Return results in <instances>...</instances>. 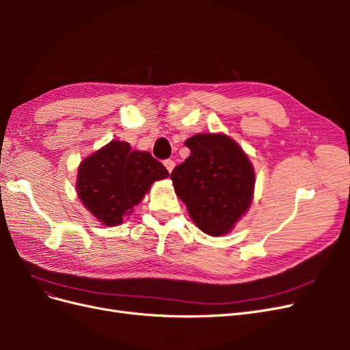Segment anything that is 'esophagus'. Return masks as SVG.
<instances>
[{"instance_id": "1", "label": "esophagus", "mask_w": 350, "mask_h": 350, "mask_svg": "<svg viewBox=\"0 0 350 350\" xmlns=\"http://www.w3.org/2000/svg\"><path fill=\"white\" fill-rule=\"evenodd\" d=\"M163 165H165V167L167 169V172L171 174L172 172V169L175 167V162L172 161V159H166V161L163 162Z\"/></svg>"}]
</instances>
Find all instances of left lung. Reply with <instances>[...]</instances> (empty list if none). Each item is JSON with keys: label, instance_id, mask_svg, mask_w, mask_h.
Masks as SVG:
<instances>
[{"label": "left lung", "instance_id": "1", "mask_svg": "<svg viewBox=\"0 0 350 350\" xmlns=\"http://www.w3.org/2000/svg\"><path fill=\"white\" fill-rule=\"evenodd\" d=\"M185 146L191 153L171 172L175 191L201 230L225 235L251 204L252 165L225 134H196Z\"/></svg>", "mask_w": 350, "mask_h": 350}]
</instances>
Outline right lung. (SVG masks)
<instances>
[{
    "instance_id": "right-lung-1",
    "label": "right lung",
    "mask_w": 350,
    "mask_h": 350,
    "mask_svg": "<svg viewBox=\"0 0 350 350\" xmlns=\"http://www.w3.org/2000/svg\"><path fill=\"white\" fill-rule=\"evenodd\" d=\"M167 175L149 152L131 150L126 142L112 140L81 162L77 193L94 217L115 226L122 224L154 181Z\"/></svg>"
}]
</instances>
